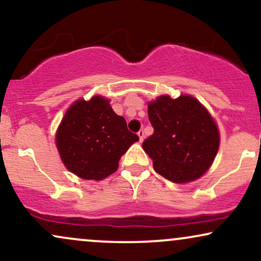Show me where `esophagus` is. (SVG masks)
I'll list each match as a JSON object with an SVG mask.
<instances>
[{
    "label": "esophagus",
    "instance_id": "esophagus-1",
    "mask_svg": "<svg viewBox=\"0 0 261 261\" xmlns=\"http://www.w3.org/2000/svg\"><path fill=\"white\" fill-rule=\"evenodd\" d=\"M137 135H139L140 141H141V142H142V141H143V137H145V131H143L142 128H141V130L139 131V133H137Z\"/></svg>",
    "mask_w": 261,
    "mask_h": 261
}]
</instances>
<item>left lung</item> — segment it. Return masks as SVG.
Returning a JSON list of instances; mask_svg holds the SVG:
<instances>
[{
	"mask_svg": "<svg viewBox=\"0 0 261 261\" xmlns=\"http://www.w3.org/2000/svg\"><path fill=\"white\" fill-rule=\"evenodd\" d=\"M154 133L142 143L158 174L174 182L199 179L216 157L220 134L216 122L190 95H162L148 104Z\"/></svg>",
	"mask_w": 261,
	"mask_h": 261,
	"instance_id": "obj_1",
	"label": "left lung"
}]
</instances>
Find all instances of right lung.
<instances>
[{"instance_id": "1", "label": "right lung", "mask_w": 261, "mask_h": 261, "mask_svg": "<svg viewBox=\"0 0 261 261\" xmlns=\"http://www.w3.org/2000/svg\"><path fill=\"white\" fill-rule=\"evenodd\" d=\"M139 136L128 131L126 120L114 113L109 100L95 95L77 100L62 119L56 146L65 167L83 179L113 174L121 155Z\"/></svg>"}]
</instances>
